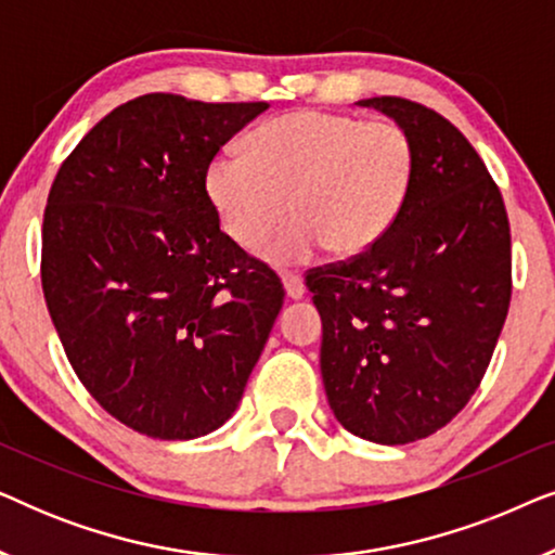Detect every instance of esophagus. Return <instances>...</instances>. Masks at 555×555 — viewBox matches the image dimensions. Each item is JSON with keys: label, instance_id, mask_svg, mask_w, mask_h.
Instances as JSON below:
<instances>
[{"label": "esophagus", "instance_id": "34e87169", "mask_svg": "<svg viewBox=\"0 0 555 555\" xmlns=\"http://www.w3.org/2000/svg\"><path fill=\"white\" fill-rule=\"evenodd\" d=\"M283 287L291 300H300L302 295H306V285H302V280L298 275H291V272H285L283 275Z\"/></svg>", "mask_w": 555, "mask_h": 555}]
</instances>
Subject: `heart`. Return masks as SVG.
Wrapping results in <instances>:
<instances>
[{
	"instance_id": "b5f03b06",
	"label": "heart",
	"mask_w": 555,
	"mask_h": 555,
	"mask_svg": "<svg viewBox=\"0 0 555 555\" xmlns=\"http://www.w3.org/2000/svg\"><path fill=\"white\" fill-rule=\"evenodd\" d=\"M249 154L211 156L204 192L234 245L255 249L293 211L295 222L262 249L278 268L306 264L328 247L356 257L386 237L409 199L414 143L397 124L321 108L293 111L257 128Z\"/></svg>"
}]
</instances>
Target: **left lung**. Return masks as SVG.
Wrapping results in <instances>:
<instances>
[{
	"mask_svg": "<svg viewBox=\"0 0 555 555\" xmlns=\"http://www.w3.org/2000/svg\"><path fill=\"white\" fill-rule=\"evenodd\" d=\"M404 128L416 169L386 237L310 270L321 374L336 420L376 444L442 429L480 386L511 306V224L482 158L450 120L406 98H366Z\"/></svg>",
	"mask_w": 555,
	"mask_h": 555,
	"instance_id": "left-lung-1",
	"label": "left lung"
}]
</instances>
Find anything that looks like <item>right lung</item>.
I'll return each instance as SVG.
<instances>
[{
	"mask_svg": "<svg viewBox=\"0 0 555 555\" xmlns=\"http://www.w3.org/2000/svg\"><path fill=\"white\" fill-rule=\"evenodd\" d=\"M268 103L149 93L86 133L52 181L42 291L98 404L154 439L230 420L285 291L219 230L211 156Z\"/></svg>",
	"mask_w": 555,
	"mask_h": 555,
	"instance_id": "1",
	"label": "right lung"
}]
</instances>
